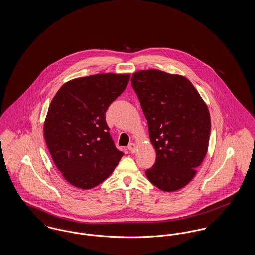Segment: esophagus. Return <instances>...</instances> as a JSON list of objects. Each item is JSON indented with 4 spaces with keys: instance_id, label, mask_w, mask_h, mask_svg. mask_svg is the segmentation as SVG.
I'll return each instance as SVG.
<instances>
[{
    "instance_id": "1",
    "label": "esophagus",
    "mask_w": 255,
    "mask_h": 255,
    "mask_svg": "<svg viewBox=\"0 0 255 255\" xmlns=\"http://www.w3.org/2000/svg\"><path fill=\"white\" fill-rule=\"evenodd\" d=\"M128 149H129V151H130L131 153H134V152L136 151V145H135L134 143H130V144L128 145Z\"/></svg>"
}]
</instances>
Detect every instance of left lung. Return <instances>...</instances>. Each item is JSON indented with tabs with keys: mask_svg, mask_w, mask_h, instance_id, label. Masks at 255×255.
Returning <instances> with one entry per match:
<instances>
[{
	"mask_svg": "<svg viewBox=\"0 0 255 255\" xmlns=\"http://www.w3.org/2000/svg\"><path fill=\"white\" fill-rule=\"evenodd\" d=\"M131 81L157 153L146 177L162 191L179 190L194 178L206 157L211 129L209 111L182 75L147 70L133 73Z\"/></svg>",
	"mask_w": 255,
	"mask_h": 255,
	"instance_id": "8db88e82",
	"label": "left lung"
}]
</instances>
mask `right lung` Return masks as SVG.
Masks as SVG:
<instances>
[{"instance_id": "right-lung-1", "label": "right lung", "mask_w": 255, "mask_h": 255, "mask_svg": "<svg viewBox=\"0 0 255 255\" xmlns=\"http://www.w3.org/2000/svg\"><path fill=\"white\" fill-rule=\"evenodd\" d=\"M129 79L127 73L75 78L62 86L50 102L45 140L57 169L77 188L91 189L104 182L123 156L110 135L105 113Z\"/></svg>"}]
</instances>
